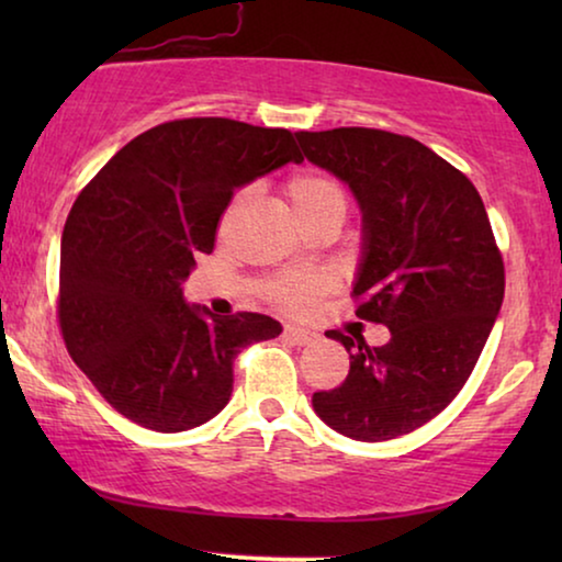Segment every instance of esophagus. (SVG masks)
<instances>
[{
	"label": "esophagus",
	"instance_id": "1",
	"mask_svg": "<svg viewBox=\"0 0 562 562\" xmlns=\"http://www.w3.org/2000/svg\"><path fill=\"white\" fill-rule=\"evenodd\" d=\"M283 340L302 348V345H312L314 340H317V333H312V329H304V327H296V325H289L286 329H283Z\"/></svg>",
	"mask_w": 562,
	"mask_h": 562
}]
</instances>
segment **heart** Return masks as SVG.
Wrapping results in <instances>:
<instances>
[{
  "instance_id": "1",
  "label": "heart",
  "mask_w": 562,
  "mask_h": 562,
  "mask_svg": "<svg viewBox=\"0 0 562 562\" xmlns=\"http://www.w3.org/2000/svg\"><path fill=\"white\" fill-rule=\"evenodd\" d=\"M289 199L294 204V212L306 222L325 217V214H342L345 217V194L335 181L317 173H299L289 181ZM329 276L325 273H306V276H283L268 283V296L273 304H279L286 312H304L314 299L325 294L329 289Z\"/></svg>"
}]
</instances>
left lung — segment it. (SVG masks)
I'll list each match as a JSON object with an SVG mask.
<instances>
[{
    "label": "left lung",
    "instance_id": "8db88e82",
    "mask_svg": "<svg viewBox=\"0 0 562 562\" xmlns=\"http://www.w3.org/2000/svg\"><path fill=\"white\" fill-rule=\"evenodd\" d=\"M296 140L356 196V314L391 329L381 348L329 329L350 352V373L317 391L312 406L352 440H394L458 396L502 310L504 263L486 206L458 168L414 137L335 127Z\"/></svg>",
    "mask_w": 562,
    "mask_h": 562
}]
</instances>
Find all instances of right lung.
I'll return each mask as SVG.
<instances>
[{
  "instance_id": "1",
  "label": "right lung",
  "mask_w": 562,
  "mask_h": 562,
  "mask_svg": "<svg viewBox=\"0 0 562 562\" xmlns=\"http://www.w3.org/2000/svg\"><path fill=\"white\" fill-rule=\"evenodd\" d=\"M299 156L281 127L173 120L130 140L89 181L60 237L58 319L74 363L120 414L156 432L210 422L233 396L245 345L281 322L217 317L183 299L235 189Z\"/></svg>"
}]
</instances>
